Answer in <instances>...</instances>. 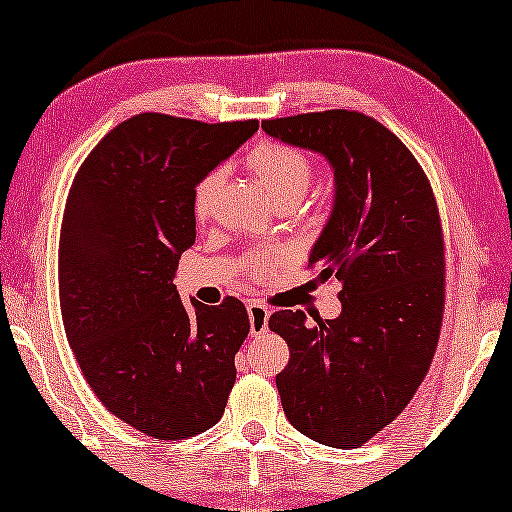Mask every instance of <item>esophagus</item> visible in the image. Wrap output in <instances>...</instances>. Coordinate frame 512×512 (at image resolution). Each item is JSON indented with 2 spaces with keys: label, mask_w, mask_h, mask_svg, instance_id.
I'll return each instance as SVG.
<instances>
[{
  "label": "esophagus",
  "mask_w": 512,
  "mask_h": 512,
  "mask_svg": "<svg viewBox=\"0 0 512 512\" xmlns=\"http://www.w3.org/2000/svg\"><path fill=\"white\" fill-rule=\"evenodd\" d=\"M269 315L271 311L259 301H250L248 304V318H250V334L259 336L269 329Z\"/></svg>",
  "instance_id": "1"
}]
</instances>
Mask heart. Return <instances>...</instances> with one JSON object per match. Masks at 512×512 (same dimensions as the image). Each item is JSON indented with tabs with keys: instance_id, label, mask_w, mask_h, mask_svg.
<instances>
[{
	"instance_id": "heart-1",
	"label": "heart",
	"mask_w": 512,
	"mask_h": 512,
	"mask_svg": "<svg viewBox=\"0 0 512 512\" xmlns=\"http://www.w3.org/2000/svg\"><path fill=\"white\" fill-rule=\"evenodd\" d=\"M248 169L280 206H294L313 183V162L304 150L280 141H262L246 157ZM222 183V171H208L192 187V215L197 222H206L213 213L215 194ZM283 262V255L259 250L243 259V271L250 278L269 276L273 266Z\"/></svg>"
}]
</instances>
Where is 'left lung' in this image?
<instances>
[{
    "label": "left lung",
    "mask_w": 512,
    "mask_h": 512,
    "mask_svg": "<svg viewBox=\"0 0 512 512\" xmlns=\"http://www.w3.org/2000/svg\"><path fill=\"white\" fill-rule=\"evenodd\" d=\"M269 136L325 155L336 178L329 222L308 257L341 280L336 320L278 311L269 329L290 362L276 376L287 420L331 448H359L427 376L445 308V243L424 169L385 125L331 109L262 120Z\"/></svg>",
    "instance_id": "obj_1"
}]
</instances>
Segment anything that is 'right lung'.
I'll return each instance as SVG.
<instances>
[{"label":"right lung","mask_w":512,"mask_h":512,"mask_svg":"<svg viewBox=\"0 0 512 512\" xmlns=\"http://www.w3.org/2000/svg\"><path fill=\"white\" fill-rule=\"evenodd\" d=\"M257 127L139 113L90 150L71 183L57 255L67 341L106 410L160 441L218 424L234 387L246 306H187L174 273L197 236L194 183Z\"/></svg>","instance_id":"add662e5"}]
</instances>
